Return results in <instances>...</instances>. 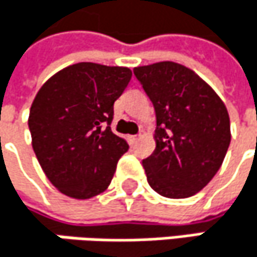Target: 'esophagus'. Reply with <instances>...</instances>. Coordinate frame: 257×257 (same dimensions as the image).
Wrapping results in <instances>:
<instances>
[{
	"label": "esophagus",
	"instance_id": "1",
	"mask_svg": "<svg viewBox=\"0 0 257 257\" xmlns=\"http://www.w3.org/2000/svg\"><path fill=\"white\" fill-rule=\"evenodd\" d=\"M141 138V135H129L128 137V141H129V144H137L138 143V140Z\"/></svg>",
	"mask_w": 257,
	"mask_h": 257
}]
</instances>
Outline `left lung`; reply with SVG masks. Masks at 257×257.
<instances>
[{
	"mask_svg": "<svg viewBox=\"0 0 257 257\" xmlns=\"http://www.w3.org/2000/svg\"><path fill=\"white\" fill-rule=\"evenodd\" d=\"M156 113V149L143 159L150 187L162 196L189 198L216 176L231 143L228 110L192 70L176 62L134 68Z\"/></svg>",
	"mask_w": 257,
	"mask_h": 257,
	"instance_id": "8db88e82",
	"label": "left lung"
}]
</instances>
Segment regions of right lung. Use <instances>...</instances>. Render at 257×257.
Masks as SVG:
<instances>
[{
	"label": "right lung",
	"instance_id": "obj_1",
	"mask_svg": "<svg viewBox=\"0 0 257 257\" xmlns=\"http://www.w3.org/2000/svg\"><path fill=\"white\" fill-rule=\"evenodd\" d=\"M131 77L126 67L80 62L52 76L35 95L28 119L32 149L61 193L89 199L111 183L129 149L110 128L113 105Z\"/></svg>",
	"mask_w": 257,
	"mask_h": 257
}]
</instances>
